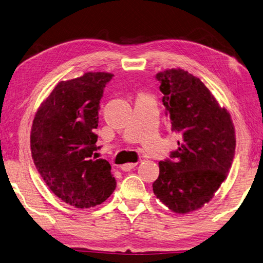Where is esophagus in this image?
<instances>
[{
  "label": "esophagus",
  "mask_w": 263,
  "mask_h": 263,
  "mask_svg": "<svg viewBox=\"0 0 263 263\" xmlns=\"http://www.w3.org/2000/svg\"><path fill=\"white\" fill-rule=\"evenodd\" d=\"M137 165V163H126V164H122L120 167L122 171H130L132 168H134Z\"/></svg>",
  "instance_id": "34e87169"
}]
</instances>
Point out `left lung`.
Segmentation results:
<instances>
[{
    "instance_id": "left-lung-1",
    "label": "left lung",
    "mask_w": 263,
    "mask_h": 263,
    "mask_svg": "<svg viewBox=\"0 0 263 263\" xmlns=\"http://www.w3.org/2000/svg\"><path fill=\"white\" fill-rule=\"evenodd\" d=\"M172 130L180 133L171 159L159 163L153 191L177 214H188L209 202L227 178L235 154V129L201 81L181 68L156 74Z\"/></svg>"
}]
</instances>
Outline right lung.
<instances>
[{"mask_svg": "<svg viewBox=\"0 0 263 263\" xmlns=\"http://www.w3.org/2000/svg\"><path fill=\"white\" fill-rule=\"evenodd\" d=\"M112 77L87 72L62 81L32 121L31 156L40 177L54 195L77 208L100 205L116 189L109 162L93 157L100 100Z\"/></svg>", "mask_w": 263, "mask_h": 263, "instance_id": "add662e5", "label": "right lung"}]
</instances>
